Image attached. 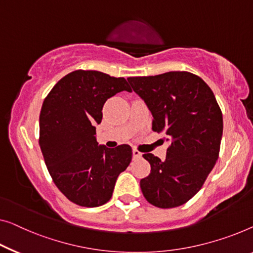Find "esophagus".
Returning <instances> with one entry per match:
<instances>
[{"instance_id":"obj_1","label":"esophagus","mask_w":253,"mask_h":253,"mask_svg":"<svg viewBox=\"0 0 253 253\" xmlns=\"http://www.w3.org/2000/svg\"><path fill=\"white\" fill-rule=\"evenodd\" d=\"M133 157H134V159H138V158L142 157V153L139 152L138 150L133 149Z\"/></svg>"}]
</instances>
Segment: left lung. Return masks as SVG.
I'll use <instances>...</instances> for the list:
<instances>
[{
	"label": "left lung",
	"instance_id": "8db88e82",
	"mask_svg": "<svg viewBox=\"0 0 253 253\" xmlns=\"http://www.w3.org/2000/svg\"><path fill=\"white\" fill-rule=\"evenodd\" d=\"M127 79L152 114V129L171 139L165 160L143 154L151 172L139 182L142 193L158 208L182 206L200 191L219 156V105L205 81L187 71Z\"/></svg>",
	"mask_w": 253,
	"mask_h": 253
}]
</instances>
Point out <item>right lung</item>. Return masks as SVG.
Returning a JSON list of instances; mask_svg holds the SVG:
<instances>
[{
	"mask_svg": "<svg viewBox=\"0 0 253 253\" xmlns=\"http://www.w3.org/2000/svg\"><path fill=\"white\" fill-rule=\"evenodd\" d=\"M131 92L125 78L95 70L66 75L45 97L40 115V146L54 184L71 202L102 206L131 161L127 144L108 149L96 142L102 108L117 93Z\"/></svg>",
	"mask_w": 253,
	"mask_h": 253,
	"instance_id": "add662e5",
	"label": "right lung"
}]
</instances>
